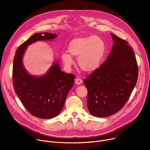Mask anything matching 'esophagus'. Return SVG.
I'll list each match as a JSON object with an SVG mask.
<instances>
[{
  "label": "esophagus",
  "instance_id": "1",
  "mask_svg": "<svg viewBox=\"0 0 150 150\" xmlns=\"http://www.w3.org/2000/svg\"><path fill=\"white\" fill-rule=\"evenodd\" d=\"M82 82H83V81L81 79H80V78H77V79H76L75 83H76L77 85H81Z\"/></svg>",
  "mask_w": 150,
  "mask_h": 150
}]
</instances>
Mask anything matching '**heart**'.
<instances>
[{"label": "heart", "instance_id": "obj_1", "mask_svg": "<svg viewBox=\"0 0 150 150\" xmlns=\"http://www.w3.org/2000/svg\"><path fill=\"white\" fill-rule=\"evenodd\" d=\"M68 50L69 54H62L64 64L71 67L74 61L71 57L78 58V64L85 72L94 71L100 66L105 52L104 41L97 36L81 37L72 40Z\"/></svg>", "mask_w": 150, "mask_h": 150}]
</instances>
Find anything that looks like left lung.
Returning a JSON list of instances; mask_svg holds the SVG:
<instances>
[{"label":"left lung","mask_w":150,"mask_h":150,"mask_svg":"<svg viewBox=\"0 0 150 150\" xmlns=\"http://www.w3.org/2000/svg\"><path fill=\"white\" fill-rule=\"evenodd\" d=\"M111 52L100 67L84 79L87 106L93 116L106 117L124 107L138 78V66L133 48L111 34Z\"/></svg>","instance_id":"8db88e82"}]
</instances>
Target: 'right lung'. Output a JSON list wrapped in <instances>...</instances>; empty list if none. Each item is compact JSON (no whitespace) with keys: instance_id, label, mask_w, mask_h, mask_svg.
<instances>
[{"instance_id":"add662e5","label":"right lung","mask_w":150,"mask_h":150,"mask_svg":"<svg viewBox=\"0 0 150 150\" xmlns=\"http://www.w3.org/2000/svg\"><path fill=\"white\" fill-rule=\"evenodd\" d=\"M56 37L48 33L34 34L17 49L13 60V83L16 93L26 110L40 119L53 118L60 112L73 86L75 76L62 71L56 63L46 74L39 77L31 76L23 68L22 56L31 43Z\"/></svg>"}]
</instances>
